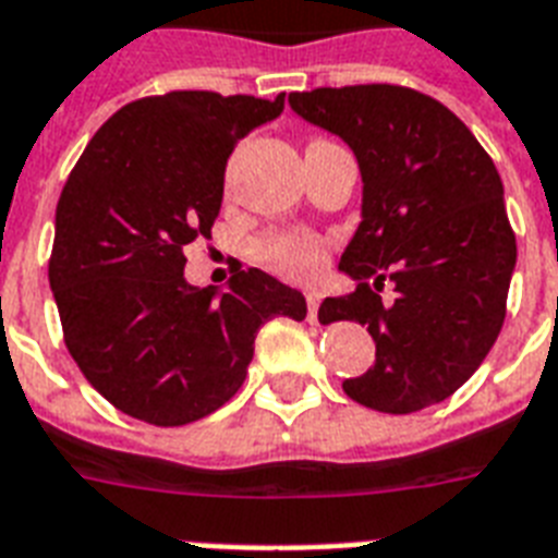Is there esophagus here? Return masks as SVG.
<instances>
[{
	"label": "esophagus",
	"instance_id": "34e87169",
	"mask_svg": "<svg viewBox=\"0 0 558 558\" xmlns=\"http://www.w3.org/2000/svg\"><path fill=\"white\" fill-rule=\"evenodd\" d=\"M318 306H322V292L306 289V318H310V324H318Z\"/></svg>",
	"mask_w": 558,
	"mask_h": 558
}]
</instances>
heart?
Masks as SVG:
<instances>
[{"label":"heart","instance_id":"b5f03b06","mask_svg":"<svg viewBox=\"0 0 558 558\" xmlns=\"http://www.w3.org/2000/svg\"><path fill=\"white\" fill-rule=\"evenodd\" d=\"M254 254L266 269L278 271L289 280L313 278L327 260V248L310 231H271L257 240Z\"/></svg>","mask_w":558,"mask_h":558}]
</instances>
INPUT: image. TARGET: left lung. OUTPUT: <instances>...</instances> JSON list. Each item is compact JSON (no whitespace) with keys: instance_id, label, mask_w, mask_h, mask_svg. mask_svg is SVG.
Here are the masks:
<instances>
[{"instance_id":"obj_1","label":"left lung","mask_w":558,"mask_h":558,"mask_svg":"<svg viewBox=\"0 0 558 558\" xmlns=\"http://www.w3.org/2000/svg\"><path fill=\"white\" fill-rule=\"evenodd\" d=\"M289 104L350 144L365 182L339 263L356 289L318 310L324 324H367L376 341V362L341 388L385 414L437 405L481 367L507 315L515 231L495 161L451 109L408 86H324Z\"/></svg>"}]
</instances>
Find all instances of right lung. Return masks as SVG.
<instances>
[{"mask_svg": "<svg viewBox=\"0 0 558 558\" xmlns=\"http://www.w3.org/2000/svg\"><path fill=\"white\" fill-rule=\"evenodd\" d=\"M283 98H138L65 179L48 257L63 341L92 388L142 423L187 425L222 408L263 324L306 315L304 295L260 269H236L219 298L185 280V248L219 217L228 156Z\"/></svg>", "mask_w": 558, "mask_h": 558, "instance_id": "add662e5", "label": "right lung"}]
</instances>
